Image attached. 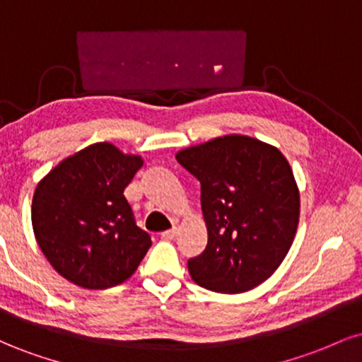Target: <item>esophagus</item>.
Wrapping results in <instances>:
<instances>
[{"label": "esophagus", "instance_id": "esophagus-1", "mask_svg": "<svg viewBox=\"0 0 362 362\" xmlns=\"http://www.w3.org/2000/svg\"><path fill=\"white\" fill-rule=\"evenodd\" d=\"M177 233H178L177 228H172V230L163 231V233H161V238H163V240H173L177 236Z\"/></svg>", "mask_w": 362, "mask_h": 362}]
</instances>
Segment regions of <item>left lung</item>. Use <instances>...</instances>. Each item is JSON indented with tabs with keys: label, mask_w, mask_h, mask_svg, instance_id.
<instances>
[{
	"label": "left lung",
	"mask_w": 362,
	"mask_h": 362,
	"mask_svg": "<svg viewBox=\"0 0 362 362\" xmlns=\"http://www.w3.org/2000/svg\"><path fill=\"white\" fill-rule=\"evenodd\" d=\"M177 160L201 182L207 247L189 272L216 293H245L267 281L288 255L300 223V190L272 144L228 134L180 149Z\"/></svg>",
	"instance_id": "obj_1"
}]
</instances>
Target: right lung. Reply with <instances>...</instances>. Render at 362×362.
Listing matches in <instances>:
<instances>
[{"label":"right lung","instance_id":"1","mask_svg":"<svg viewBox=\"0 0 362 362\" xmlns=\"http://www.w3.org/2000/svg\"><path fill=\"white\" fill-rule=\"evenodd\" d=\"M143 167L110 143L64 158L35 187L32 228L54 271L86 289L122 284L151 238L136 224L124 189Z\"/></svg>","mask_w":362,"mask_h":362}]
</instances>
